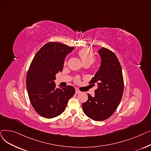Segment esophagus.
I'll list each match as a JSON object with an SVG mask.
<instances>
[{"label": "esophagus", "mask_w": 151, "mask_h": 151, "mask_svg": "<svg viewBox=\"0 0 151 151\" xmlns=\"http://www.w3.org/2000/svg\"><path fill=\"white\" fill-rule=\"evenodd\" d=\"M81 93V91H80V90H78V89H76V90H75V93L77 94H79V93Z\"/></svg>", "instance_id": "obj_1"}]
</instances>
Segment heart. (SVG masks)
Here are the masks:
<instances>
[{"label":"heart","mask_w":151,"mask_h":151,"mask_svg":"<svg viewBox=\"0 0 151 151\" xmlns=\"http://www.w3.org/2000/svg\"><path fill=\"white\" fill-rule=\"evenodd\" d=\"M78 55H79V56L80 57L84 65L89 64L91 65L92 63H93L96 60L95 56L93 54V52L86 49L81 50L79 52H78ZM67 62H65V64ZM79 81H80L79 78L77 77L75 78V82H79Z\"/></svg>","instance_id":"b5f03b06"}]
</instances>
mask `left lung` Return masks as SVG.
Returning a JSON list of instances; mask_svg holds the SVG:
<instances>
[{
  "mask_svg": "<svg viewBox=\"0 0 151 151\" xmlns=\"http://www.w3.org/2000/svg\"><path fill=\"white\" fill-rule=\"evenodd\" d=\"M101 58L99 70L90 81L97 85L95 94H88V101L83 103V112L91 119L102 121L115 112L122 98L124 83L120 63L112 51L102 47L98 50Z\"/></svg>",
  "mask_w": 151,
  "mask_h": 151,
  "instance_id": "8db88e82",
  "label": "left lung"
}]
</instances>
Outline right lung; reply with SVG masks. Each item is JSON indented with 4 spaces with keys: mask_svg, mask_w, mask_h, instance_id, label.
I'll return each instance as SVG.
<instances>
[{
    "mask_svg": "<svg viewBox=\"0 0 151 151\" xmlns=\"http://www.w3.org/2000/svg\"><path fill=\"white\" fill-rule=\"evenodd\" d=\"M73 47L50 42L39 49L32 59L27 76L30 102L41 116L52 119L62 114L68 100L75 94L72 86L56 88L55 75L62 71L67 55Z\"/></svg>",
    "mask_w": 151,
    "mask_h": 151,
    "instance_id": "1",
    "label": "right lung"
}]
</instances>
